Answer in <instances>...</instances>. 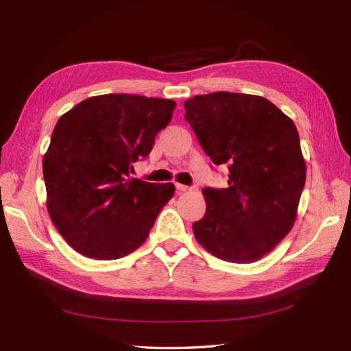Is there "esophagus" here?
I'll use <instances>...</instances> for the list:
<instances>
[{
  "mask_svg": "<svg viewBox=\"0 0 351 351\" xmlns=\"http://www.w3.org/2000/svg\"><path fill=\"white\" fill-rule=\"evenodd\" d=\"M176 190L180 193H184V191H189L190 187H187V185H182V184H176Z\"/></svg>",
  "mask_w": 351,
  "mask_h": 351,
  "instance_id": "34e87169",
  "label": "esophagus"
}]
</instances>
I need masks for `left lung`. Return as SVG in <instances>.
Wrapping results in <instances>:
<instances>
[{
    "mask_svg": "<svg viewBox=\"0 0 351 351\" xmlns=\"http://www.w3.org/2000/svg\"><path fill=\"white\" fill-rule=\"evenodd\" d=\"M184 108L205 154L229 169L228 189L202 191L206 213L193 223L196 240L228 263H255L288 235L297 217L306 162L295 125L256 95H199Z\"/></svg>",
    "mask_w": 351,
    "mask_h": 351,
    "instance_id": "8db88e82",
    "label": "left lung"
}]
</instances>
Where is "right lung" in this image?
I'll list each match as a JSON object with an SVG mask.
<instances>
[{
	"mask_svg": "<svg viewBox=\"0 0 351 351\" xmlns=\"http://www.w3.org/2000/svg\"><path fill=\"white\" fill-rule=\"evenodd\" d=\"M176 102L140 95L92 96L64 113L43 156L47 208L72 249L119 259L146 241L175 185L130 178L151 154Z\"/></svg>",
	"mask_w": 351,
	"mask_h": 351,
	"instance_id": "obj_1",
	"label": "right lung"
}]
</instances>
